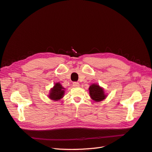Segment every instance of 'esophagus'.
<instances>
[{"label":"esophagus","instance_id":"1","mask_svg":"<svg viewBox=\"0 0 152 152\" xmlns=\"http://www.w3.org/2000/svg\"><path fill=\"white\" fill-rule=\"evenodd\" d=\"M73 87H79L80 84L79 83V82H73Z\"/></svg>","mask_w":152,"mask_h":152}]
</instances>
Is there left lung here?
Returning a JSON list of instances; mask_svg holds the SVG:
<instances>
[{
  "label": "left lung",
  "mask_w": 152,
  "mask_h": 152,
  "mask_svg": "<svg viewBox=\"0 0 152 152\" xmlns=\"http://www.w3.org/2000/svg\"><path fill=\"white\" fill-rule=\"evenodd\" d=\"M89 91L91 98L96 102H101L107 97V94L104 93L103 88L98 84H93L91 85Z\"/></svg>",
  "instance_id": "left-lung-1"
}]
</instances>
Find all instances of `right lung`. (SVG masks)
<instances>
[{"instance_id": "add662e5", "label": "right lung", "mask_w": 152, "mask_h": 152, "mask_svg": "<svg viewBox=\"0 0 152 152\" xmlns=\"http://www.w3.org/2000/svg\"><path fill=\"white\" fill-rule=\"evenodd\" d=\"M65 88L62 87L59 82L55 84L53 88L50 90L49 98L53 101H58L61 99L65 94Z\"/></svg>"}]
</instances>
